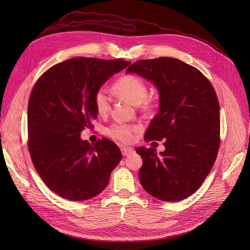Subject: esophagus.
<instances>
[{"mask_svg": "<svg viewBox=\"0 0 250 250\" xmlns=\"http://www.w3.org/2000/svg\"><path fill=\"white\" fill-rule=\"evenodd\" d=\"M121 150H122V153H123L124 156H127L128 154H130V153L133 152V149H132V148H125V147H124V148H122Z\"/></svg>", "mask_w": 250, "mask_h": 250, "instance_id": "1", "label": "esophagus"}]
</instances>
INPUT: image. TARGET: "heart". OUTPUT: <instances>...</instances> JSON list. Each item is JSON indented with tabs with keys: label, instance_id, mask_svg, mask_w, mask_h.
I'll list each match as a JSON object with an SVG mask.
<instances>
[{
	"label": "heart",
	"instance_id": "obj_1",
	"mask_svg": "<svg viewBox=\"0 0 250 250\" xmlns=\"http://www.w3.org/2000/svg\"><path fill=\"white\" fill-rule=\"evenodd\" d=\"M113 89L118 95L125 98L134 105L143 104L145 108L151 107V101L147 99L148 86L143 79L134 74L121 76L113 84ZM94 107L98 114L106 115L110 108V98L106 88L100 87L93 96ZM139 126L126 124H113L107 128V135L112 140L122 144H130L136 139Z\"/></svg>",
	"mask_w": 250,
	"mask_h": 250
}]
</instances>
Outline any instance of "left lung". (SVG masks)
<instances>
[{
  "instance_id": "obj_1",
  "label": "left lung",
  "mask_w": 250,
  "mask_h": 250,
  "mask_svg": "<svg viewBox=\"0 0 250 250\" xmlns=\"http://www.w3.org/2000/svg\"><path fill=\"white\" fill-rule=\"evenodd\" d=\"M154 83L159 112L145 141H161L165 151L140 147L142 187L165 202L185 200L198 190L216 161L220 146V106L213 85L202 72L173 58L140 60L126 69Z\"/></svg>"
}]
</instances>
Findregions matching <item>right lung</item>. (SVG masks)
Listing matches in <instances>:
<instances>
[{
    "instance_id": "obj_1",
    "label": "right lung",
    "mask_w": 250,
    "mask_h": 250,
    "mask_svg": "<svg viewBox=\"0 0 250 250\" xmlns=\"http://www.w3.org/2000/svg\"><path fill=\"white\" fill-rule=\"evenodd\" d=\"M129 62L74 58L52 65L36 81L28 101V150L43 182L70 201L99 194L109 182L122 152L103 138L90 144L80 138L97 118L93 96Z\"/></svg>"
}]
</instances>
